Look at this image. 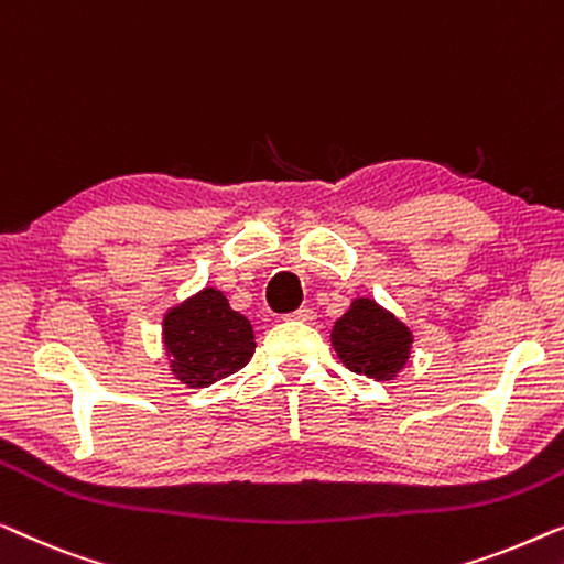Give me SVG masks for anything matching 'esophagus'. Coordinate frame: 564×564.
<instances>
[{
    "mask_svg": "<svg viewBox=\"0 0 564 564\" xmlns=\"http://www.w3.org/2000/svg\"><path fill=\"white\" fill-rule=\"evenodd\" d=\"M291 316H293V319H296V322H306V324H312V322L316 319L314 308H299V312H293Z\"/></svg>",
    "mask_w": 564,
    "mask_h": 564,
    "instance_id": "obj_1",
    "label": "esophagus"
}]
</instances>
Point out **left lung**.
Segmentation results:
<instances>
[{
  "label": "left lung",
  "instance_id": "left-lung-1",
  "mask_svg": "<svg viewBox=\"0 0 564 564\" xmlns=\"http://www.w3.org/2000/svg\"><path fill=\"white\" fill-rule=\"evenodd\" d=\"M414 335L372 299H355L332 327L337 358L358 376L393 380L406 368Z\"/></svg>",
  "mask_w": 564,
  "mask_h": 564
}]
</instances>
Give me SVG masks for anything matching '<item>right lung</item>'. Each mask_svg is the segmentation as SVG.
Instances as JSON below:
<instances>
[{"instance_id":"obj_1","label":"right lung","mask_w":564,"mask_h":564,"mask_svg":"<svg viewBox=\"0 0 564 564\" xmlns=\"http://www.w3.org/2000/svg\"><path fill=\"white\" fill-rule=\"evenodd\" d=\"M163 347L173 378L206 388L248 365L256 335L248 316L235 312L219 289L206 285L165 312Z\"/></svg>"}]
</instances>
